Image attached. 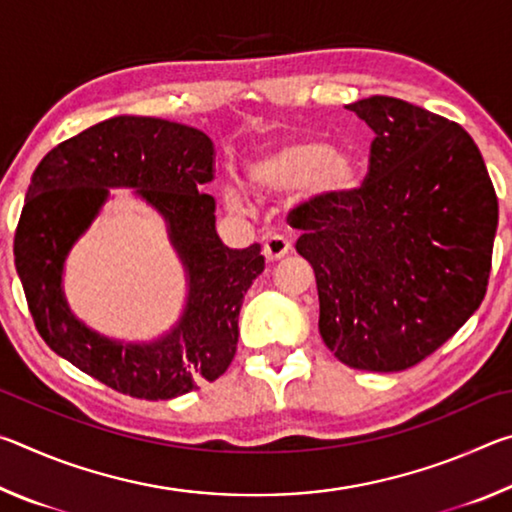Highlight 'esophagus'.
I'll list each match as a JSON object with an SVG mask.
<instances>
[{"mask_svg":"<svg viewBox=\"0 0 512 512\" xmlns=\"http://www.w3.org/2000/svg\"><path fill=\"white\" fill-rule=\"evenodd\" d=\"M291 253V244L289 239H284L280 235H273L264 241V257L268 262H277V259L287 257Z\"/></svg>","mask_w":512,"mask_h":512,"instance_id":"obj_1","label":"esophagus"}]
</instances>
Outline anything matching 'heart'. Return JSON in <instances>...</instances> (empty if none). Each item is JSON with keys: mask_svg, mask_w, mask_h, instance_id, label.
<instances>
[{"mask_svg": "<svg viewBox=\"0 0 512 512\" xmlns=\"http://www.w3.org/2000/svg\"><path fill=\"white\" fill-rule=\"evenodd\" d=\"M248 178L257 192L282 194L311 183L325 198L350 194L359 185V169L350 155L334 151L320 140H284L257 153L248 164ZM230 210H244L246 196L237 185L223 187Z\"/></svg>", "mask_w": 512, "mask_h": 512, "instance_id": "b5f03b06", "label": "heart"}]
</instances>
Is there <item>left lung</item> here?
I'll return each mask as SVG.
<instances>
[{
	"instance_id": "8db88e82",
	"label": "left lung",
	"mask_w": 512,
	"mask_h": 512,
	"mask_svg": "<svg viewBox=\"0 0 512 512\" xmlns=\"http://www.w3.org/2000/svg\"><path fill=\"white\" fill-rule=\"evenodd\" d=\"M375 133L350 194L289 214L316 273L320 336L345 366L397 372L465 325L488 289L499 221L479 146L440 115L393 97L350 103Z\"/></svg>"
}]
</instances>
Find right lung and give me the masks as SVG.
Returning <instances> with one entry per match:
<instances>
[{"instance_id": "right-lung-1", "label": "right lung", "mask_w": 512, "mask_h": 512, "mask_svg": "<svg viewBox=\"0 0 512 512\" xmlns=\"http://www.w3.org/2000/svg\"><path fill=\"white\" fill-rule=\"evenodd\" d=\"M214 144L198 128L121 115L51 149L33 171L15 230V268L38 332L58 357L140 400H171L219 379L235 359L239 311L264 271L262 246L228 248L216 235ZM133 188L168 223L186 268L179 323L155 342L108 340L76 319L62 291L64 259L107 202Z\"/></svg>"}]
</instances>
